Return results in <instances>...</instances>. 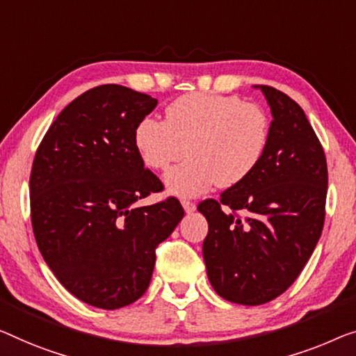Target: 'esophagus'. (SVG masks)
I'll return each mask as SVG.
<instances>
[{
    "instance_id": "obj_1",
    "label": "esophagus",
    "mask_w": 356,
    "mask_h": 356,
    "mask_svg": "<svg viewBox=\"0 0 356 356\" xmlns=\"http://www.w3.org/2000/svg\"><path fill=\"white\" fill-rule=\"evenodd\" d=\"M182 206H184V209H185V212H187V214H190V212H193L196 209V204L192 203V201H187V200L182 201Z\"/></svg>"
}]
</instances>
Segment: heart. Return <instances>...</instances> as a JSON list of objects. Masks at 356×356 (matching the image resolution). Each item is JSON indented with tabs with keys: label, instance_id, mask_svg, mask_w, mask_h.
<instances>
[{
	"label": "heart",
	"instance_id": "1",
	"mask_svg": "<svg viewBox=\"0 0 356 356\" xmlns=\"http://www.w3.org/2000/svg\"><path fill=\"white\" fill-rule=\"evenodd\" d=\"M270 140V118L257 104L236 95L195 92L168 105L166 121L140 120L134 131L137 152L148 168L164 171L190 158L164 177L169 192L184 198L214 185L233 187L256 171Z\"/></svg>",
	"mask_w": 356,
	"mask_h": 356
}]
</instances>
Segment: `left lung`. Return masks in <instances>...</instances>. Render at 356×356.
<instances>
[{"label": "left lung", "mask_w": 356, "mask_h": 356, "mask_svg": "<svg viewBox=\"0 0 356 356\" xmlns=\"http://www.w3.org/2000/svg\"><path fill=\"white\" fill-rule=\"evenodd\" d=\"M254 88L273 116L262 161L219 201L198 204L209 225L203 241L209 283L241 305L277 299L299 277L321 236L327 193L326 156L304 110L278 89Z\"/></svg>", "instance_id": "8db88e82"}]
</instances>
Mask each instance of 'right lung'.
Instances as JSON below:
<instances>
[{"label":"right lung","instance_id":"right-lung-1","mask_svg":"<svg viewBox=\"0 0 356 356\" xmlns=\"http://www.w3.org/2000/svg\"><path fill=\"white\" fill-rule=\"evenodd\" d=\"M158 100L102 84L63 108L42 137L30 176L31 225L47 267L79 300L115 310L150 284L155 249L184 217L179 200L136 203L163 184L134 144Z\"/></svg>","mask_w":356,"mask_h":356}]
</instances>
